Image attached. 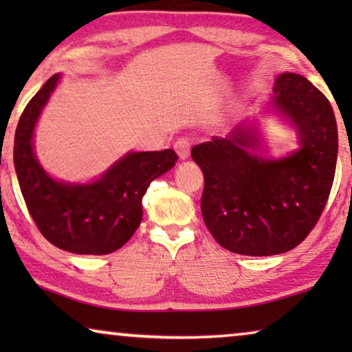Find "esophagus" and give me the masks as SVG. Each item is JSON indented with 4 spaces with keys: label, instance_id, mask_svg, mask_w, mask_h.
<instances>
[{
    "label": "esophagus",
    "instance_id": "1",
    "mask_svg": "<svg viewBox=\"0 0 352 352\" xmlns=\"http://www.w3.org/2000/svg\"><path fill=\"white\" fill-rule=\"evenodd\" d=\"M175 151L177 153V157L181 158V160H187L190 155V142L189 139L186 138H179L177 141L175 142Z\"/></svg>",
    "mask_w": 352,
    "mask_h": 352
}]
</instances>
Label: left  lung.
I'll return each instance as SVG.
<instances>
[{
    "instance_id": "1",
    "label": "left lung",
    "mask_w": 352,
    "mask_h": 352,
    "mask_svg": "<svg viewBox=\"0 0 352 352\" xmlns=\"http://www.w3.org/2000/svg\"><path fill=\"white\" fill-rule=\"evenodd\" d=\"M274 94L269 109L298 133L300 147L290 155H259V131L247 123L190 152L205 176V226L221 247L247 256L300 245L319 221L335 177L338 131L329 99L298 74L278 75Z\"/></svg>"
}]
</instances>
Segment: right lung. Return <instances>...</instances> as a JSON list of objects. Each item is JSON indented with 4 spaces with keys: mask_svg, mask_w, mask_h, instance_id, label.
I'll return each instance as SVG.
<instances>
[{
    "mask_svg": "<svg viewBox=\"0 0 352 352\" xmlns=\"http://www.w3.org/2000/svg\"><path fill=\"white\" fill-rule=\"evenodd\" d=\"M60 75H52L19 120L14 166L28 213L47 242L76 254H107L122 248L142 219L148 184L175 166L171 148L128 152L99 179L86 184L56 181L38 162L33 133Z\"/></svg>",
    "mask_w": 352,
    "mask_h": 352,
    "instance_id": "obj_1",
    "label": "right lung"
}]
</instances>
